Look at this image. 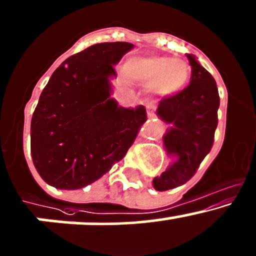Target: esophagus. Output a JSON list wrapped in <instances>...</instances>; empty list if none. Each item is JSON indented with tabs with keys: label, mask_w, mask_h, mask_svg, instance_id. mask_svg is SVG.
Wrapping results in <instances>:
<instances>
[{
	"label": "esophagus",
	"mask_w": 256,
	"mask_h": 256,
	"mask_svg": "<svg viewBox=\"0 0 256 256\" xmlns=\"http://www.w3.org/2000/svg\"><path fill=\"white\" fill-rule=\"evenodd\" d=\"M147 115H148L150 119H153V118H156V112H154V109H153L152 106L147 108Z\"/></svg>",
	"instance_id": "esophagus-1"
}]
</instances>
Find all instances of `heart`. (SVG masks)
Wrapping results in <instances>:
<instances>
[{"label":"heart","instance_id":"1","mask_svg":"<svg viewBox=\"0 0 256 256\" xmlns=\"http://www.w3.org/2000/svg\"><path fill=\"white\" fill-rule=\"evenodd\" d=\"M125 76L134 82L150 86L158 96H172L179 92L189 80V62L170 56L132 58L124 67Z\"/></svg>","mask_w":256,"mask_h":256}]
</instances>
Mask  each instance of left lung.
I'll return each instance as SVG.
<instances>
[{"label":"left lung","mask_w":256,"mask_h":256,"mask_svg":"<svg viewBox=\"0 0 256 256\" xmlns=\"http://www.w3.org/2000/svg\"><path fill=\"white\" fill-rule=\"evenodd\" d=\"M186 56L192 66L189 86L173 96H163L157 109L162 120L173 124L163 142L166 152L178 157L160 176L153 179V186L158 192L180 186L195 176L214 146L218 124L216 80L194 56Z\"/></svg>","instance_id":"left-lung-1"}]
</instances>
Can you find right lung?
Returning a JSON list of instances; mask_svg holds the SVG:
<instances>
[{
	"mask_svg": "<svg viewBox=\"0 0 256 256\" xmlns=\"http://www.w3.org/2000/svg\"><path fill=\"white\" fill-rule=\"evenodd\" d=\"M132 48L121 42L92 45L66 58L50 77L30 125L32 157L48 184L67 190L87 186L135 142L146 109H125L109 98L114 64Z\"/></svg>",
	"mask_w": 256,
	"mask_h": 256,
	"instance_id": "obj_1",
	"label": "right lung"
}]
</instances>
